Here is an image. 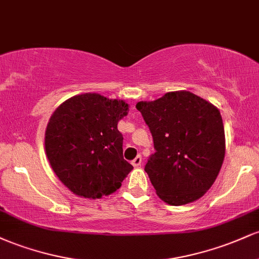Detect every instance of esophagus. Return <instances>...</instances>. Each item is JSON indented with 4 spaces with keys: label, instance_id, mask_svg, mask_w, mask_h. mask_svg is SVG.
<instances>
[{
    "label": "esophagus",
    "instance_id": "1",
    "mask_svg": "<svg viewBox=\"0 0 259 259\" xmlns=\"http://www.w3.org/2000/svg\"><path fill=\"white\" fill-rule=\"evenodd\" d=\"M141 163H142L141 154H138V156H136L135 158H134V160L132 162V164L134 165V167H140V165H141Z\"/></svg>",
    "mask_w": 259,
    "mask_h": 259
}]
</instances>
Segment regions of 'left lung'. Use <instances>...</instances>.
Segmentation results:
<instances>
[{"mask_svg":"<svg viewBox=\"0 0 259 259\" xmlns=\"http://www.w3.org/2000/svg\"><path fill=\"white\" fill-rule=\"evenodd\" d=\"M156 152L145 171L157 195L171 206L202 197L213 185L225 154L224 125L212 103L189 91L139 102Z\"/></svg>","mask_w":259,"mask_h":259,"instance_id":"1","label":"left lung"}]
</instances>
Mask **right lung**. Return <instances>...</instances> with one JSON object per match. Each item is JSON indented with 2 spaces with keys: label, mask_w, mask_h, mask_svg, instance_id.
<instances>
[{
  "label": "right lung",
  "mask_w": 259,
  "mask_h": 259,
  "mask_svg": "<svg viewBox=\"0 0 259 259\" xmlns=\"http://www.w3.org/2000/svg\"><path fill=\"white\" fill-rule=\"evenodd\" d=\"M124 101L99 94L67 100L53 112L45 134L50 164L73 194L100 198L117 191L133 165L123 157L118 121L127 114Z\"/></svg>",
  "instance_id": "add662e5"
}]
</instances>
